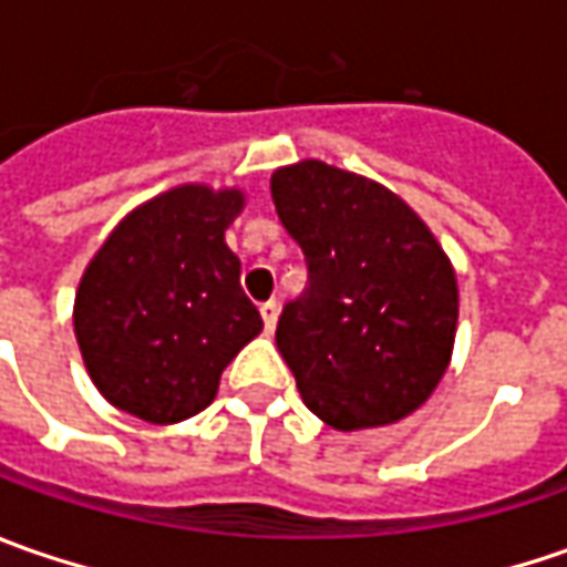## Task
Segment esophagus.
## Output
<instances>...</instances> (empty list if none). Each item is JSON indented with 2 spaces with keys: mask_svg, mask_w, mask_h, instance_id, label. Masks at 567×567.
Returning a JSON list of instances; mask_svg holds the SVG:
<instances>
[{
  "mask_svg": "<svg viewBox=\"0 0 567 567\" xmlns=\"http://www.w3.org/2000/svg\"><path fill=\"white\" fill-rule=\"evenodd\" d=\"M277 316H280V306H277V299L261 302V318H265V328H268V331H274V328H277Z\"/></svg>",
  "mask_w": 567,
  "mask_h": 567,
  "instance_id": "esophagus-1",
  "label": "esophagus"
}]
</instances>
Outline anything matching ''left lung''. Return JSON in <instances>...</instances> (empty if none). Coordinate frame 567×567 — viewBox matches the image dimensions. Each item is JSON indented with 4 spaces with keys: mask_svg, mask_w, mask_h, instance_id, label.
I'll list each match as a JSON object with an SVG mask.
<instances>
[{
    "mask_svg": "<svg viewBox=\"0 0 567 567\" xmlns=\"http://www.w3.org/2000/svg\"><path fill=\"white\" fill-rule=\"evenodd\" d=\"M271 198L309 265L306 293L277 321L302 403L340 432L410 416L454 350L445 249L391 188L321 161L274 169Z\"/></svg>",
    "mask_w": 567,
    "mask_h": 567,
    "instance_id": "obj_1",
    "label": "left lung"
}]
</instances>
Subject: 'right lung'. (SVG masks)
<instances>
[{
  "label": "right lung",
  "mask_w": 567,
  "mask_h": 567,
  "mask_svg": "<svg viewBox=\"0 0 567 567\" xmlns=\"http://www.w3.org/2000/svg\"><path fill=\"white\" fill-rule=\"evenodd\" d=\"M239 188L188 183L125 214L84 268L75 338L97 391L144 423H183L214 401L233 357L261 334L224 233Z\"/></svg>",
  "instance_id": "obj_1"
}]
</instances>
